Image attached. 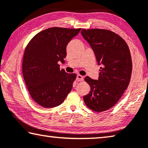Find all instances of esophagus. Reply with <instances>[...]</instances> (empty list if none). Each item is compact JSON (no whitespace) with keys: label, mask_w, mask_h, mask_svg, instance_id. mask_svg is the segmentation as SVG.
I'll return each instance as SVG.
<instances>
[{"label":"esophagus","mask_w":148,"mask_h":148,"mask_svg":"<svg viewBox=\"0 0 148 148\" xmlns=\"http://www.w3.org/2000/svg\"><path fill=\"white\" fill-rule=\"evenodd\" d=\"M76 79L78 81H82L84 79V76H81V75H78V76H76Z\"/></svg>","instance_id":"esophagus-1"}]
</instances>
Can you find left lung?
I'll return each mask as SVG.
<instances>
[{"label":"left lung","mask_w":148,"mask_h":148,"mask_svg":"<svg viewBox=\"0 0 148 148\" xmlns=\"http://www.w3.org/2000/svg\"><path fill=\"white\" fill-rule=\"evenodd\" d=\"M81 34L101 65L97 80L85 78L91 90L84 101L93 111H106L119 101L128 86L132 69L130 50L121 37L109 30L83 29Z\"/></svg>","instance_id":"8db88e82"}]
</instances>
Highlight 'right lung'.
Segmentation results:
<instances>
[{"label":"right lung","instance_id":"obj_1","mask_svg":"<svg viewBox=\"0 0 148 148\" xmlns=\"http://www.w3.org/2000/svg\"><path fill=\"white\" fill-rule=\"evenodd\" d=\"M80 30L48 28L36 34L25 48L23 78L32 99L41 106H58L71 91L76 74L60 70L58 62H65L67 45Z\"/></svg>","mask_w":148,"mask_h":148}]
</instances>
